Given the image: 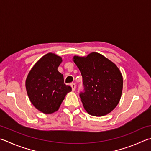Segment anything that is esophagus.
Returning <instances> with one entry per match:
<instances>
[{
	"label": "esophagus",
	"instance_id": "esophagus-1",
	"mask_svg": "<svg viewBox=\"0 0 151 151\" xmlns=\"http://www.w3.org/2000/svg\"><path fill=\"white\" fill-rule=\"evenodd\" d=\"M70 86H71V88H72L73 91H75L76 89V84L75 83H72L70 84Z\"/></svg>",
	"mask_w": 151,
	"mask_h": 151
}]
</instances>
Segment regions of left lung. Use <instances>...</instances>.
Instances as JSON below:
<instances>
[{"instance_id": "obj_1", "label": "left lung", "mask_w": 151, "mask_h": 151, "mask_svg": "<svg viewBox=\"0 0 151 151\" xmlns=\"http://www.w3.org/2000/svg\"><path fill=\"white\" fill-rule=\"evenodd\" d=\"M83 76L84 92L80 97L84 108L93 116H104L114 110L122 96L123 76L116 65L96 52L86 57L74 56Z\"/></svg>"}]
</instances>
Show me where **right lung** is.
<instances>
[{"mask_svg": "<svg viewBox=\"0 0 151 151\" xmlns=\"http://www.w3.org/2000/svg\"><path fill=\"white\" fill-rule=\"evenodd\" d=\"M62 57L49 53L37 61L27 76L26 89L31 103L40 111L51 114L58 110L71 87L65 84L58 68Z\"/></svg>", "mask_w": 151, "mask_h": 151, "instance_id": "add662e5", "label": "right lung"}]
</instances>
